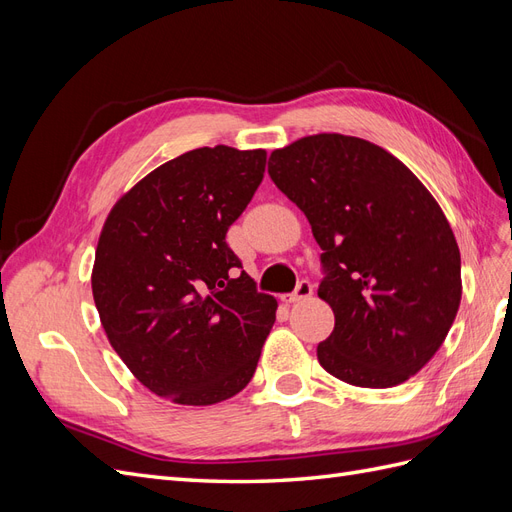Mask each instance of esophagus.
<instances>
[{"label": "esophagus", "mask_w": 512, "mask_h": 512, "mask_svg": "<svg viewBox=\"0 0 512 512\" xmlns=\"http://www.w3.org/2000/svg\"><path fill=\"white\" fill-rule=\"evenodd\" d=\"M312 294H314V286L312 284H309V282H301L299 286H297V290H294V292H290V294H282V301L284 303H299V301H305V299H309V297H312Z\"/></svg>", "instance_id": "1"}]
</instances>
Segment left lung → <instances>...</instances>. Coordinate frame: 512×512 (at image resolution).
<instances>
[{
  "label": "left lung",
  "instance_id": "left-lung-1",
  "mask_svg": "<svg viewBox=\"0 0 512 512\" xmlns=\"http://www.w3.org/2000/svg\"><path fill=\"white\" fill-rule=\"evenodd\" d=\"M269 175L312 226L335 314L318 361L337 380L391 389L421 371L461 303V256L438 200L386 149L314 134L275 149Z\"/></svg>",
  "mask_w": 512,
  "mask_h": 512
}]
</instances>
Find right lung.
<instances>
[{"instance_id": "add662e5", "label": "right lung", "mask_w": 512, "mask_h": 512, "mask_svg": "<svg viewBox=\"0 0 512 512\" xmlns=\"http://www.w3.org/2000/svg\"><path fill=\"white\" fill-rule=\"evenodd\" d=\"M267 151L200 147L151 170L106 215L91 292L134 378L181 406L252 380L277 301L256 292L226 232L265 177Z\"/></svg>"}]
</instances>
